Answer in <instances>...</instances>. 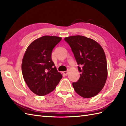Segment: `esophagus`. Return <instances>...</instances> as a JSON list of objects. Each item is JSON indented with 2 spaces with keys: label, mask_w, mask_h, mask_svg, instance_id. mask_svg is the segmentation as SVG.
<instances>
[{
  "label": "esophagus",
  "mask_w": 126,
  "mask_h": 126,
  "mask_svg": "<svg viewBox=\"0 0 126 126\" xmlns=\"http://www.w3.org/2000/svg\"><path fill=\"white\" fill-rule=\"evenodd\" d=\"M68 73V71H63V74L65 75H67Z\"/></svg>",
  "instance_id": "esophagus-1"
}]
</instances>
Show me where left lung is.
Masks as SVG:
<instances>
[{
    "mask_svg": "<svg viewBox=\"0 0 126 126\" xmlns=\"http://www.w3.org/2000/svg\"><path fill=\"white\" fill-rule=\"evenodd\" d=\"M70 45L81 73L78 81L73 83L75 92L88 98L97 95L105 85L108 76L105 53L101 45L93 39L83 36L64 38Z\"/></svg>",
    "mask_w": 126,
    "mask_h": 126,
    "instance_id": "obj_1",
    "label": "left lung"
}]
</instances>
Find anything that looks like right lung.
Returning <instances> with one entry per match:
<instances>
[{"mask_svg": "<svg viewBox=\"0 0 126 126\" xmlns=\"http://www.w3.org/2000/svg\"><path fill=\"white\" fill-rule=\"evenodd\" d=\"M62 39L57 36H44L29 45L24 55L22 70L29 89L39 96L51 93L62 78L51 58L53 48Z\"/></svg>", "mask_w": 126, "mask_h": 126, "instance_id": "add662e5", "label": "right lung"}]
</instances>
